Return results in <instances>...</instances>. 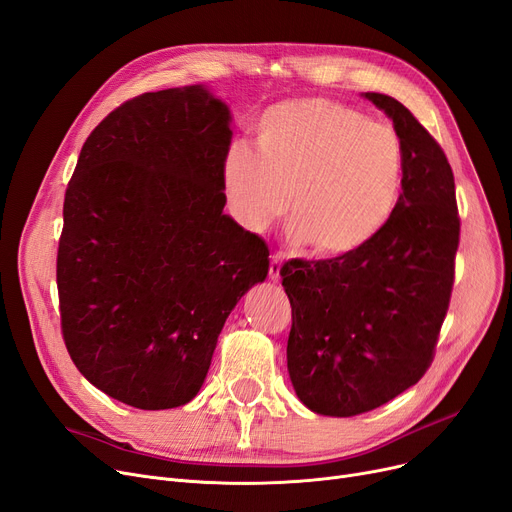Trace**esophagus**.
Listing matches in <instances>:
<instances>
[{
    "label": "esophagus",
    "mask_w": 512,
    "mask_h": 512,
    "mask_svg": "<svg viewBox=\"0 0 512 512\" xmlns=\"http://www.w3.org/2000/svg\"><path fill=\"white\" fill-rule=\"evenodd\" d=\"M282 261H284V255L282 253H274L270 257V278L274 282L280 280V272H282Z\"/></svg>",
    "instance_id": "esophagus-1"
}]
</instances>
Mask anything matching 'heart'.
Returning <instances> with one entry per match:
<instances>
[{"mask_svg": "<svg viewBox=\"0 0 512 512\" xmlns=\"http://www.w3.org/2000/svg\"><path fill=\"white\" fill-rule=\"evenodd\" d=\"M255 144H234L224 163L230 203L249 230L274 224L286 192L291 238L318 255L358 251L387 226L404 182V144L389 123L303 98L265 110Z\"/></svg>", "mask_w": 512, "mask_h": 512, "instance_id": "obj_1", "label": "heart"}]
</instances>
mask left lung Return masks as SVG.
<instances>
[{
	"label": "left lung",
	"instance_id": "obj_1",
	"mask_svg": "<svg viewBox=\"0 0 512 512\" xmlns=\"http://www.w3.org/2000/svg\"><path fill=\"white\" fill-rule=\"evenodd\" d=\"M404 144V182L387 226L362 249L291 259L288 374L301 402L326 416L379 408L429 370L448 314L460 217L454 173L437 140L391 96L366 92Z\"/></svg>",
	"mask_w": 512,
	"mask_h": 512
}]
</instances>
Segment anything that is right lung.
<instances>
[{"instance_id":"right-lung-1","label":"right lung","mask_w":512,"mask_h":512,"mask_svg":"<svg viewBox=\"0 0 512 512\" xmlns=\"http://www.w3.org/2000/svg\"><path fill=\"white\" fill-rule=\"evenodd\" d=\"M230 110L203 85L131 98L85 140L64 194L62 339L94 387L140 410L188 404L268 244L224 215Z\"/></svg>"}]
</instances>
